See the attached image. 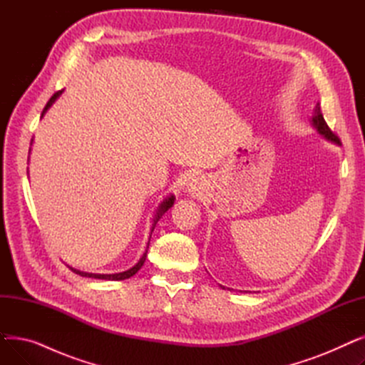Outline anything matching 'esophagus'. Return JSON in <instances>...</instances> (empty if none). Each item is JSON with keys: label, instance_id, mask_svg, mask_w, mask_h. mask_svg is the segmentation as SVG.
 <instances>
[{"label": "esophagus", "instance_id": "obj_1", "mask_svg": "<svg viewBox=\"0 0 365 365\" xmlns=\"http://www.w3.org/2000/svg\"><path fill=\"white\" fill-rule=\"evenodd\" d=\"M198 185H200V179H192V182H190V187L192 189H195Z\"/></svg>", "mask_w": 365, "mask_h": 365}]
</instances>
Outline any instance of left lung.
Masks as SVG:
<instances>
[{
  "instance_id": "8db88e82",
  "label": "left lung",
  "mask_w": 365,
  "mask_h": 365,
  "mask_svg": "<svg viewBox=\"0 0 365 365\" xmlns=\"http://www.w3.org/2000/svg\"><path fill=\"white\" fill-rule=\"evenodd\" d=\"M312 125L317 128V131H318L319 134H322V136H324L325 139H329V140H331V142H334V143H337V145L340 143L339 138L330 130V127L327 125V123H325V120H324V117H322V113H321V106H319V103H317V106H315V109H314ZM220 287H222V285H220ZM222 289H225V287H222Z\"/></svg>"
}]
</instances>
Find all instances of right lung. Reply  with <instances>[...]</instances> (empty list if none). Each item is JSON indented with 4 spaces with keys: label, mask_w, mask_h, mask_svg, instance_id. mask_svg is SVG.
Masks as SVG:
<instances>
[{
    "label": "right lung",
    "mask_w": 365,
    "mask_h": 365,
    "mask_svg": "<svg viewBox=\"0 0 365 365\" xmlns=\"http://www.w3.org/2000/svg\"><path fill=\"white\" fill-rule=\"evenodd\" d=\"M62 91L63 90H61V91H57V93H54L51 98H50V101L47 102V105H46V108H44V110H43V113H41V118L44 117V113L47 112V109L56 102V99L59 98V96L62 94ZM31 150V149H29ZM173 204H175V197L173 195H170L168 198H165L161 204H160V207H158V210H157V213H155V217H153V223H152V227H150V234H152V231H153V227H155V225H157V222L161 219V216L167 212L168 208H171L173 207ZM148 248H149V242H148V247H146V252L143 253V256L140 257V260L134 264L133 267H130L128 271H124V272H120V274H88V272H81V271H78V269H73V267H71V271L72 272H75V274H78V275H81V277H87V278H96V279H108V281H121V279H127V278H130V277H133L134 274H136L140 267L143 266V263H145V260H146V253H148Z\"/></svg>",
    "instance_id": "add662e5"
}]
</instances>
